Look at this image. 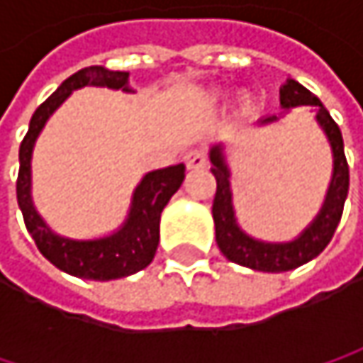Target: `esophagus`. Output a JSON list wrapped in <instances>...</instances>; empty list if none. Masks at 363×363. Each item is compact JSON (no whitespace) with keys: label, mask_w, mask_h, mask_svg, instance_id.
Listing matches in <instances>:
<instances>
[{"label":"esophagus","mask_w":363,"mask_h":363,"mask_svg":"<svg viewBox=\"0 0 363 363\" xmlns=\"http://www.w3.org/2000/svg\"><path fill=\"white\" fill-rule=\"evenodd\" d=\"M184 164L189 170H199V168H206L208 166V155L203 149H191L184 153Z\"/></svg>","instance_id":"esophagus-1"}]
</instances>
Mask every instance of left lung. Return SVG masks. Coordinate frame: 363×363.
Wrapping results in <instances>:
<instances>
[{
    "label": "left lung",
    "mask_w": 363,
    "mask_h": 363,
    "mask_svg": "<svg viewBox=\"0 0 363 363\" xmlns=\"http://www.w3.org/2000/svg\"><path fill=\"white\" fill-rule=\"evenodd\" d=\"M279 103L286 111L307 105L315 111V119L320 128L328 136L330 149H332V181L328 186L324 206L320 214L313 218V223L292 242H260L254 240L248 233H244L235 220V210H233V193H231V172L225 162L223 145H214L210 149V162H212V174L216 179V195L212 203V216H214V229H216V244L220 252L225 254L231 262H238L242 267H248L254 271H264V273H281L296 269L311 258H315L330 244L340 216H342V206L347 199L349 191V166L345 157V147H342V134L336 121L330 117L328 109L322 105V101L311 94L305 86H301L294 79H288L281 90H279ZM277 115H269L260 119V123H271L277 121Z\"/></svg>",
    "instance_id": "obj_1"
}]
</instances>
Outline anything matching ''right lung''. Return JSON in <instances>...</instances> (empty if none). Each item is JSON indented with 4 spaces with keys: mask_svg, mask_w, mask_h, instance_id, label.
<instances>
[{
    "mask_svg": "<svg viewBox=\"0 0 363 363\" xmlns=\"http://www.w3.org/2000/svg\"><path fill=\"white\" fill-rule=\"evenodd\" d=\"M128 75L130 73L125 71H109L105 67L94 65L67 77L58 86V90L37 107L29 123V132L25 134L18 151L21 168L16 181V197L27 231L35 240L39 252L54 267L82 279L109 281L128 277L151 264L160 244L162 210L184 181V164L168 166L145 174L140 184L134 189L125 223L115 233L99 240H69L56 235L37 214L31 199V155L45 121L67 101V96L73 90H79L84 86H101L111 90L132 92L128 88Z\"/></svg>",
    "mask_w": 363,
    "mask_h": 363,
    "instance_id": "obj_1",
    "label": "right lung"
}]
</instances>
